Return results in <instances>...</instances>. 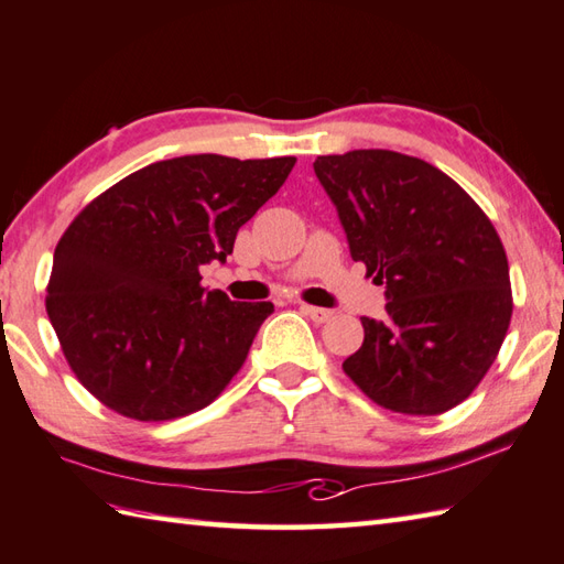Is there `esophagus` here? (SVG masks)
<instances>
[{"label":"esophagus","instance_id":"1","mask_svg":"<svg viewBox=\"0 0 564 564\" xmlns=\"http://www.w3.org/2000/svg\"><path fill=\"white\" fill-rule=\"evenodd\" d=\"M301 311L311 317L313 323H327L333 317V311H327V308H317V305H301Z\"/></svg>","mask_w":564,"mask_h":564}]
</instances>
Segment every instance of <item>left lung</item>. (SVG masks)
<instances>
[{"instance_id": "left-lung-1", "label": "left lung", "mask_w": 564, "mask_h": 564, "mask_svg": "<svg viewBox=\"0 0 564 564\" xmlns=\"http://www.w3.org/2000/svg\"><path fill=\"white\" fill-rule=\"evenodd\" d=\"M387 315L362 317L345 375L389 412L434 416L464 402L506 340L513 291L486 212L419 158L352 150L313 162Z\"/></svg>"}]
</instances>
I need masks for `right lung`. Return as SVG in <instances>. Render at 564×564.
I'll return each mask as SVG.
<instances>
[{"label": "right lung", "mask_w": 564, "mask_h": 564, "mask_svg": "<svg viewBox=\"0 0 564 564\" xmlns=\"http://www.w3.org/2000/svg\"><path fill=\"white\" fill-rule=\"evenodd\" d=\"M295 158L184 155L88 202L56 243L46 313L70 370L100 404L170 422L217 399L247 362L271 303L202 285Z\"/></svg>", "instance_id": "1"}]
</instances>
